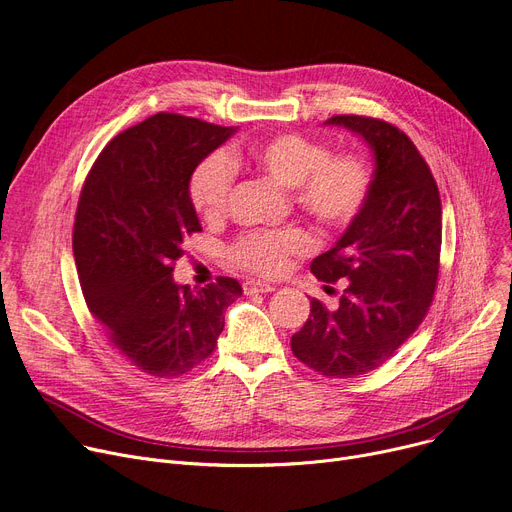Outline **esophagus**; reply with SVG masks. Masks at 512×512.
Wrapping results in <instances>:
<instances>
[{"instance_id":"esophagus-1","label":"esophagus","mask_w":512,"mask_h":512,"mask_svg":"<svg viewBox=\"0 0 512 512\" xmlns=\"http://www.w3.org/2000/svg\"><path fill=\"white\" fill-rule=\"evenodd\" d=\"M277 287L275 285H269V283H262V281H246L243 283V291H246V294L250 296V294H271V291H275Z\"/></svg>"}]
</instances>
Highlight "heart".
Returning <instances> with one entry per match:
<instances>
[{"label": "heart", "mask_w": 512, "mask_h": 512, "mask_svg": "<svg viewBox=\"0 0 512 512\" xmlns=\"http://www.w3.org/2000/svg\"><path fill=\"white\" fill-rule=\"evenodd\" d=\"M266 177L294 191L296 206L325 229H344L362 212L371 193V168L356 154H331L321 141L300 133H281L252 143L243 154ZM239 154L216 152L193 170L189 198L206 221H218L229 210ZM312 248L306 231L291 227L281 231L243 233L227 256L231 264L262 277L285 273L291 256Z\"/></svg>", "instance_id": "obj_1"}]
</instances>
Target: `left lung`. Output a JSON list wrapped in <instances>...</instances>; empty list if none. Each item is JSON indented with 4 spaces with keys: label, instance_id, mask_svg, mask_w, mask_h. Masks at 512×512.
<instances>
[{
    "label": "left lung",
    "instance_id": "left-lung-1",
    "mask_svg": "<svg viewBox=\"0 0 512 512\" xmlns=\"http://www.w3.org/2000/svg\"><path fill=\"white\" fill-rule=\"evenodd\" d=\"M371 145L369 200L335 246L310 264L323 283L346 279L339 306L312 298L291 352L327 379L358 377L392 356L417 331L433 302L442 250V200L417 145L385 120L337 114Z\"/></svg>",
    "mask_w": 512,
    "mask_h": 512
}]
</instances>
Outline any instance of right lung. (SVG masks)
Here are the masks:
<instances>
[{
    "label": "right lung",
    "mask_w": 512,
    "mask_h": 512,
    "mask_svg": "<svg viewBox=\"0 0 512 512\" xmlns=\"http://www.w3.org/2000/svg\"><path fill=\"white\" fill-rule=\"evenodd\" d=\"M233 131L158 112L118 133L83 183L72 229L83 298L110 344L145 375L175 379L200 367L243 294L231 277L202 289L173 281L183 243L202 231L189 179Z\"/></svg>",
    "instance_id": "obj_1"
}]
</instances>
